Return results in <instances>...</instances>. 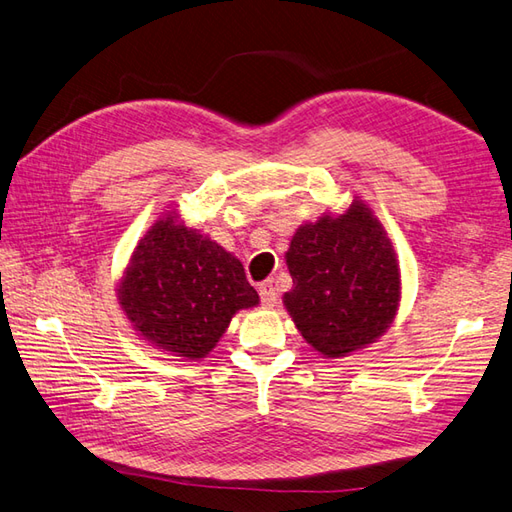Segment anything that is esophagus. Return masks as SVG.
Segmentation results:
<instances>
[{
    "mask_svg": "<svg viewBox=\"0 0 512 512\" xmlns=\"http://www.w3.org/2000/svg\"><path fill=\"white\" fill-rule=\"evenodd\" d=\"M259 296H261V303H264L266 307H272L277 303V292H275V285H272V281L259 283Z\"/></svg>",
    "mask_w": 512,
    "mask_h": 512,
    "instance_id": "34e87169",
    "label": "esophagus"
}]
</instances>
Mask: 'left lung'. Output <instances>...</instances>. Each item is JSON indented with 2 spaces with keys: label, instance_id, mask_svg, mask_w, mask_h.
Here are the masks:
<instances>
[{
  "label": "left lung",
  "instance_id": "8db88e82",
  "mask_svg": "<svg viewBox=\"0 0 512 512\" xmlns=\"http://www.w3.org/2000/svg\"><path fill=\"white\" fill-rule=\"evenodd\" d=\"M285 264L292 290L283 305L323 358H347L382 338L401 303V270L384 224L355 196L294 231Z\"/></svg>",
  "mask_w": 512,
  "mask_h": 512
}]
</instances>
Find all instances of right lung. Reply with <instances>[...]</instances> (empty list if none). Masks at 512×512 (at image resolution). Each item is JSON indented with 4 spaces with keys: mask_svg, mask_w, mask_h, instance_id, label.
Returning <instances> with one entry per match:
<instances>
[{
    "mask_svg": "<svg viewBox=\"0 0 512 512\" xmlns=\"http://www.w3.org/2000/svg\"><path fill=\"white\" fill-rule=\"evenodd\" d=\"M115 294L141 340L189 362L216 349L237 312L259 305L242 261L176 211L141 237Z\"/></svg>",
    "mask_w": 512,
    "mask_h": 512,
    "instance_id": "obj_1",
    "label": "right lung"
}]
</instances>
